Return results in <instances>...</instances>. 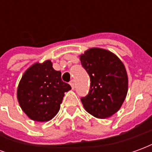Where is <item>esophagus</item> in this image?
<instances>
[{"instance_id": "34e87169", "label": "esophagus", "mask_w": 152, "mask_h": 152, "mask_svg": "<svg viewBox=\"0 0 152 152\" xmlns=\"http://www.w3.org/2000/svg\"><path fill=\"white\" fill-rule=\"evenodd\" d=\"M70 85H71V86H72V89L75 88V81H74L73 80H72L70 81Z\"/></svg>"}]
</instances>
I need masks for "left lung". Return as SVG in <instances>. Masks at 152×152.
Segmentation results:
<instances>
[{"mask_svg":"<svg viewBox=\"0 0 152 152\" xmlns=\"http://www.w3.org/2000/svg\"><path fill=\"white\" fill-rule=\"evenodd\" d=\"M90 77L89 94L80 99L87 112L105 119L117 112L128 92V76L121 59L111 51L91 48L80 56Z\"/></svg>","mask_w":152,"mask_h":152,"instance_id":"obj_1","label":"left lung"}]
</instances>
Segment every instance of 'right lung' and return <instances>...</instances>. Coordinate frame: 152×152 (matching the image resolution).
<instances>
[{"label":"right lung","mask_w":152,"mask_h":152,"mask_svg":"<svg viewBox=\"0 0 152 152\" xmlns=\"http://www.w3.org/2000/svg\"><path fill=\"white\" fill-rule=\"evenodd\" d=\"M72 89L63 82L61 72L55 71L50 60L36 63L22 76L17 98L22 110L35 121H50L58 112L64 93Z\"/></svg>","instance_id":"add662e5"}]
</instances>
